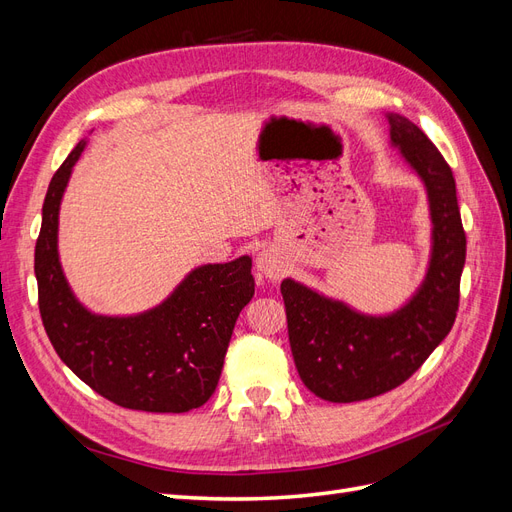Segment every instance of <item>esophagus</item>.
<instances>
[{"label": "esophagus", "instance_id": "obj_1", "mask_svg": "<svg viewBox=\"0 0 512 512\" xmlns=\"http://www.w3.org/2000/svg\"><path fill=\"white\" fill-rule=\"evenodd\" d=\"M256 267H258V271H260L262 275H267V277H280L282 271H284V265H282L280 256H277V254L271 252V250H265V252L258 254Z\"/></svg>", "mask_w": 512, "mask_h": 512}]
</instances>
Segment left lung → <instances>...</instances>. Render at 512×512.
<instances>
[{
	"label": "left lung",
	"mask_w": 512,
	"mask_h": 512,
	"mask_svg": "<svg viewBox=\"0 0 512 512\" xmlns=\"http://www.w3.org/2000/svg\"><path fill=\"white\" fill-rule=\"evenodd\" d=\"M391 143L423 179L433 224L425 282L391 316H365L346 303L284 280L288 339L303 384L320 399L350 404L404 384L453 329L466 262L451 166L427 134L401 115H389Z\"/></svg>",
	"instance_id": "left-lung-1"
}]
</instances>
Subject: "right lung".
<instances>
[{
    "label": "right lung",
    "instance_id": "right-lung-1",
    "mask_svg": "<svg viewBox=\"0 0 512 512\" xmlns=\"http://www.w3.org/2000/svg\"><path fill=\"white\" fill-rule=\"evenodd\" d=\"M83 149L85 141L57 168L42 205L34 271L44 331L59 359L121 408L177 414L200 408L218 386L232 329L254 297L252 258L194 269L145 314L87 312L57 256L59 203Z\"/></svg>",
    "mask_w": 512,
    "mask_h": 512
}]
</instances>
